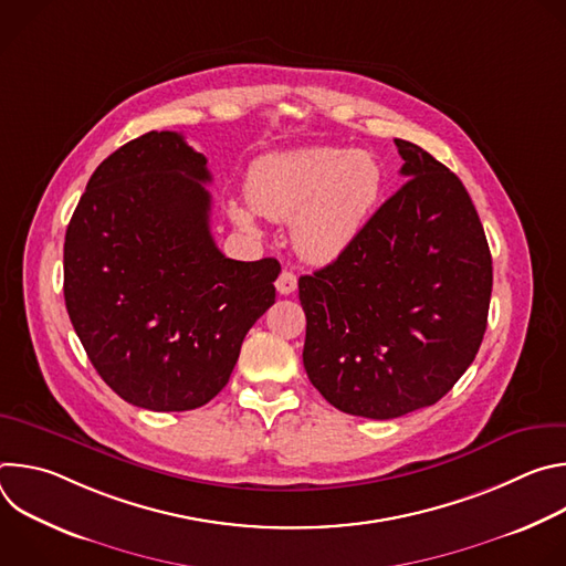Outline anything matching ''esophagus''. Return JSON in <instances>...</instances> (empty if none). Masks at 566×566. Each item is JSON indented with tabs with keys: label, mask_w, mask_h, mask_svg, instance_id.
Returning a JSON list of instances; mask_svg holds the SVG:
<instances>
[{
	"label": "esophagus",
	"mask_w": 566,
	"mask_h": 566,
	"mask_svg": "<svg viewBox=\"0 0 566 566\" xmlns=\"http://www.w3.org/2000/svg\"><path fill=\"white\" fill-rule=\"evenodd\" d=\"M275 289H277L282 295H291V293L297 289V277H295V273L282 271L280 277H277V282H275Z\"/></svg>",
	"instance_id": "obj_1"
}]
</instances>
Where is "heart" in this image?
I'll return each instance as SVG.
<instances>
[{
    "label": "heart",
    "mask_w": 566,
    "mask_h": 566,
    "mask_svg": "<svg viewBox=\"0 0 566 566\" xmlns=\"http://www.w3.org/2000/svg\"><path fill=\"white\" fill-rule=\"evenodd\" d=\"M382 190V170L367 151L302 147L260 158L247 197L258 214L291 221L297 255L313 264L338 260L369 221ZM234 226L258 232L253 211L228 203Z\"/></svg>",
    "instance_id": "1"
}]
</instances>
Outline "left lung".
<instances>
[{
	"instance_id": "left-lung-1",
	"label": "left lung",
	"mask_w": 566,
	"mask_h": 566,
	"mask_svg": "<svg viewBox=\"0 0 566 566\" xmlns=\"http://www.w3.org/2000/svg\"><path fill=\"white\" fill-rule=\"evenodd\" d=\"M394 143L408 181L338 260L297 282L308 380L340 412L378 421L452 389L479 352L493 291L489 241L459 177Z\"/></svg>"
}]
</instances>
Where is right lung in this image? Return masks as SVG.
<instances>
[{
  "label": "right lung",
  "instance_id": "1",
  "mask_svg": "<svg viewBox=\"0 0 566 566\" xmlns=\"http://www.w3.org/2000/svg\"><path fill=\"white\" fill-rule=\"evenodd\" d=\"M206 156L147 132L92 175L64 237V302L101 378L151 412L206 406L275 302L280 262H237L210 234Z\"/></svg>",
  "mask_w": 566,
  "mask_h": 566
}]
</instances>
